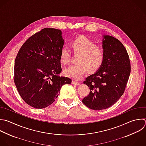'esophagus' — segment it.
<instances>
[{
	"label": "esophagus",
	"mask_w": 146,
	"mask_h": 146,
	"mask_svg": "<svg viewBox=\"0 0 146 146\" xmlns=\"http://www.w3.org/2000/svg\"><path fill=\"white\" fill-rule=\"evenodd\" d=\"M72 84H74V85H76V86H79L80 84V83L76 81H75V80H73L72 82Z\"/></svg>",
	"instance_id": "34e87169"
}]
</instances>
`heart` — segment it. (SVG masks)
Returning <instances> with one entry per match:
<instances>
[{
    "instance_id": "b5f03b06",
    "label": "heart",
    "mask_w": 146,
    "mask_h": 146,
    "mask_svg": "<svg viewBox=\"0 0 146 146\" xmlns=\"http://www.w3.org/2000/svg\"><path fill=\"white\" fill-rule=\"evenodd\" d=\"M70 46L75 54H78L76 58L78 63L64 70V74L67 76L78 80L83 76L87 68L90 71H95L102 65L104 58L103 49L95 45L91 40L84 36H79L72 40ZM70 57V50L66 47L62 48L59 55L60 62L63 64L68 63Z\"/></svg>"
}]
</instances>
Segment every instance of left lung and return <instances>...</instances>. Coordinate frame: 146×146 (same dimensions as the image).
<instances>
[{
	"label": "left lung",
	"mask_w": 146,
	"mask_h": 146,
	"mask_svg": "<svg viewBox=\"0 0 146 146\" xmlns=\"http://www.w3.org/2000/svg\"><path fill=\"white\" fill-rule=\"evenodd\" d=\"M102 37L103 62L83 82L90 91L82 102L94 110L106 109L119 99L131 72L129 56L123 44L113 36L104 35Z\"/></svg>",
	"instance_id": "obj_1"
}]
</instances>
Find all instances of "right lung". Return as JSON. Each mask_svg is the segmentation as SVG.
I'll use <instances>...</instances> for the list:
<instances>
[{"label":"right lung","instance_id":"1","mask_svg":"<svg viewBox=\"0 0 146 146\" xmlns=\"http://www.w3.org/2000/svg\"><path fill=\"white\" fill-rule=\"evenodd\" d=\"M60 30L46 28L29 38L19 50L14 66V82L23 100L38 109L51 104L61 87L71 79L60 76L59 59L64 44Z\"/></svg>","mask_w":146,"mask_h":146}]
</instances>
